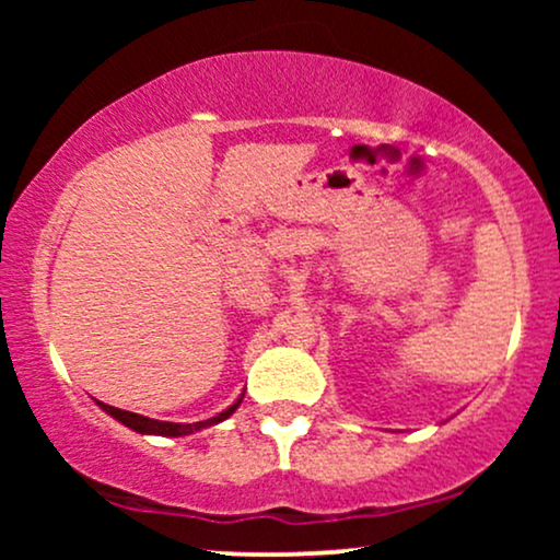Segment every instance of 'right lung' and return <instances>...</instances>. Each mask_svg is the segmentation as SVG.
Masks as SVG:
<instances>
[{"label": "right lung", "mask_w": 560, "mask_h": 560, "mask_svg": "<svg viewBox=\"0 0 560 560\" xmlns=\"http://www.w3.org/2000/svg\"><path fill=\"white\" fill-rule=\"evenodd\" d=\"M242 402V400H240ZM240 402L231 405L229 410H223V413H218L215 419H208V421H197V423H171V421H155V419H147V416H139V413H131V410H120V408H113V405H105L100 402L102 408L107 410V413L113 416V419H118L120 423H126L128 429H133V432H141V434H163V436H184V434H195L199 429L205 427H213V423L229 419L231 413H234L236 408H240Z\"/></svg>", "instance_id": "add662e5"}]
</instances>
